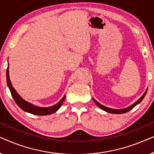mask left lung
I'll return each mask as SVG.
<instances>
[{"instance_id":"obj_1","label":"left lung","mask_w":154,"mask_h":154,"mask_svg":"<svg viewBox=\"0 0 154 154\" xmlns=\"http://www.w3.org/2000/svg\"><path fill=\"white\" fill-rule=\"evenodd\" d=\"M147 92V90H146V92H144V94L139 99V100L137 101V102L135 103H134L133 104L131 105V106H130L129 107H128V108H125V109H111V108H109V107H106L104 106V105H102L101 104H100L98 102H97V101L95 100H94V102L96 103V104L97 105V106L100 107V109H102V110H104L105 111H106V112L108 113H115V114H121V113H125L126 112H128V111H130V110H132V109L134 108V106H136V105H137L138 104H140V103L142 102L143 99L144 98L145 95H146Z\"/></svg>"}]
</instances>
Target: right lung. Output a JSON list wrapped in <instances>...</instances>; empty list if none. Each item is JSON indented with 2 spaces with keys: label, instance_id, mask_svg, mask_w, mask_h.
<instances>
[{
  "label": "right lung",
  "instance_id": "obj_1",
  "mask_svg": "<svg viewBox=\"0 0 154 154\" xmlns=\"http://www.w3.org/2000/svg\"><path fill=\"white\" fill-rule=\"evenodd\" d=\"M6 78H7V84L8 88L10 90L11 94L13 97L14 102H16V104L22 109L23 111H26V112H29L32 113V114L35 115H38V116H46L56 112L60 108L61 105L63 104L64 101L65 100V96L63 97L62 100H60V102H59L57 104H56L54 106H50V107H38L35 106L34 105L30 104V103L26 102V101L23 100L21 97L19 95L17 92H16V90L14 89V88L12 87L11 82H10V77H9V70H8V66L7 69V71H6Z\"/></svg>",
  "mask_w": 154,
  "mask_h": 154
}]
</instances>
